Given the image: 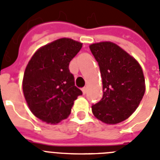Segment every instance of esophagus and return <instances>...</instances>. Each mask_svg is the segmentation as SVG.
Instances as JSON below:
<instances>
[{
  "label": "esophagus",
  "mask_w": 160,
  "mask_h": 160,
  "mask_svg": "<svg viewBox=\"0 0 160 160\" xmlns=\"http://www.w3.org/2000/svg\"><path fill=\"white\" fill-rule=\"evenodd\" d=\"M81 90H82V92H83V94H85L87 92V88L86 87H84V88H82V89H81Z\"/></svg>",
  "instance_id": "esophagus-1"
}]
</instances>
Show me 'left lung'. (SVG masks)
Instances as JSON below:
<instances>
[{
    "label": "left lung",
    "instance_id": "obj_1",
    "mask_svg": "<svg viewBox=\"0 0 160 160\" xmlns=\"http://www.w3.org/2000/svg\"><path fill=\"white\" fill-rule=\"evenodd\" d=\"M100 69L103 94L92 106L97 119L114 125L129 118L138 108L145 91L141 65L129 53L112 42L89 46Z\"/></svg>",
    "mask_w": 160,
    "mask_h": 160
}]
</instances>
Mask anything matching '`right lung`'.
Returning a JSON list of instances; mask_svg holds the SVG:
<instances>
[{
  "instance_id": "1",
  "label": "right lung",
  "mask_w": 160,
  "mask_h": 160,
  "mask_svg": "<svg viewBox=\"0 0 160 160\" xmlns=\"http://www.w3.org/2000/svg\"><path fill=\"white\" fill-rule=\"evenodd\" d=\"M82 43L62 38L38 49L29 60L23 78V92L32 113L48 124L68 118L82 91L75 85L69 64Z\"/></svg>"
}]
</instances>
